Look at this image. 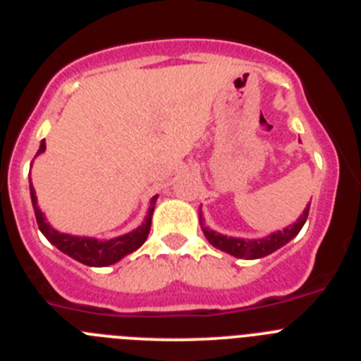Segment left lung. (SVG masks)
Wrapping results in <instances>:
<instances>
[{"instance_id":"8db88e82","label":"left lung","mask_w":361,"mask_h":361,"mask_svg":"<svg viewBox=\"0 0 361 361\" xmlns=\"http://www.w3.org/2000/svg\"><path fill=\"white\" fill-rule=\"evenodd\" d=\"M307 216H310V204H307V209L304 210V214H302L300 217H298V221L295 225L288 226V228L282 230V232L271 233V235L264 237V239H255V241H245V239L221 235V233L212 232V230L209 228H203V232L204 237L210 241V245L223 250V252L230 253L233 257L259 259L264 257V255H269L271 252H275V250H279L281 246H284L288 241H291V239L300 232V228L304 226V223H306Z\"/></svg>"}]
</instances>
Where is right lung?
I'll return each instance as SVG.
<instances>
[{
  "label": "right lung",
  "mask_w": 361,
  "mask_h": 361,
  "mask_svg": "<svg viewBox=\"0 0 361 361\" xmlns=\"http://www.w3.org/2000/svg\"><path fill=\"white\" fill-rule=\"evenodd\" d=\"M47 149L44 140L41 142V147L39 152H43ZM30 196H32V204H34L35 219H37L39 230L44 233L48 241L51 245H55L61 252H64L66 255L73 257L75 261L82 262L86 266H109L113 262L120 261V259L128 255V253L135 252L136 248H140L145 243L149 235V230H151V216L152 210H154V203H157V196L151 200V207H149L147 219L142 226L135 230V232H129L126 235L115 237V239H109V241H99V239H92V237H77V235H68V233H61L57 230L51 228L44 221L43 212L39 210L37 200H35L34 187L30 183Z\"/></svg>",
  "instance_id": "1"
}]
</instances>
